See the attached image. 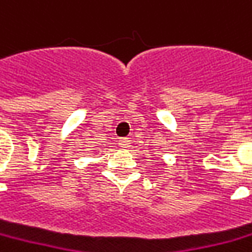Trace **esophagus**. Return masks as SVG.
I'll list each match as a JSON object with an SVG mask.
<instances>
[{"label": "esophagus", "instance_id": "esophagus-1", "mask_svg": "<svg viewBox=\"0 0 252 252\" xmlns=\"http://www.w3.org/2000/svg\"><path fill=\"white\" fill-rule=\"evenodd\" d=\"M119 145L120 148H129L131 146V140L128 139V138H121L119 140Z\"/></svg>", "mask_w": 252, "mask_h": 252}]
</instances>
